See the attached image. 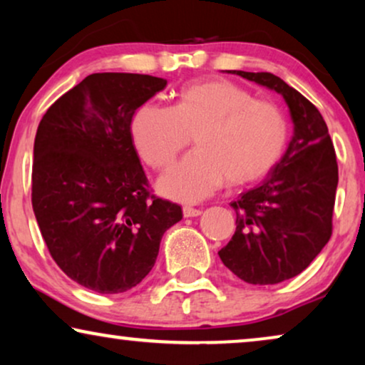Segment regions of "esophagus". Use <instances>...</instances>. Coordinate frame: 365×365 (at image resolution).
<instances>
[{
  "mask_svg": "<svg viewBox=\"0 0 365 365\" xmlns=\"http://www.w3.org/2000/svg\"><path fill=\"white\" fill-rule=\"evenodd\" d=\"M201 209H196V207H191V206H184L182 207V214L184 217H196V216H201Z\"/></svg>",
  "mask_w": 365,
  "mask_h": 365,
  "instance_id": "esophagus-1",
  "label": "esophagus"
}]
</instances>
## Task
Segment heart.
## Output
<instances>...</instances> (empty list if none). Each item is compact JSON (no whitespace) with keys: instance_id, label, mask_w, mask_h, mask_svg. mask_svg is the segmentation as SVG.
<instances>
[{"instance_id":"1","label":"heart","mask_w":365,"mask_h":365,"mask_svg":"<svg viewBox=\"0 0 365 365\" xmlns=\"http://www.w3.org/2000/svg\"><path fill=\"white\" fill-rule=\"evenodd\" d=\"M138 153L163 171L194 136L196 149L159 182L166 196L196 202L229 186L259 181L281 161L289 123L281 106L229 81L184 86L171 108L144 104L131 123Z\"/></svg>"}]
</instances>
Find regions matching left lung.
Returning <instances> with one entry per match:
<instances>
[{
    "label": "left lung",
    "instance_id": "obj_1",
    "mask_svg": "<svg viewBox=\"0 0 365 365\" xmlns=\"http://www.w3.org/2000/svg\"><path fill=\"white\" fill-rule=\"evenodd\" d=\"M282 94L294 136L259 186L231 202L236 232L219 257L249 284H277L301 274L332 236L337 158L319 109L272 73L229 71Z\"/></svg>",
    "mask_w": 365,
    "mask_h": 365
}]
</instances>
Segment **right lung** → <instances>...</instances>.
Returning <instances> with one entry per match:
<instances>
[{"mask_svg":"<svg viewBox=\"0 0 365 365\" xmlns=\"http://www.w3.org/2000/svg\"><path fill=\"white\" fill-rule=\"evenodd\" d=\"M168 81L94 73L56 99L34 138L31 202L58 267L99 294L126 292L156 262L182 209L154 196L133 143L139 106Z\"/></svg>","mask_w":365,"mask_h":365,"instance_id":"obj_1","label":"right lung"}]
</instances>
